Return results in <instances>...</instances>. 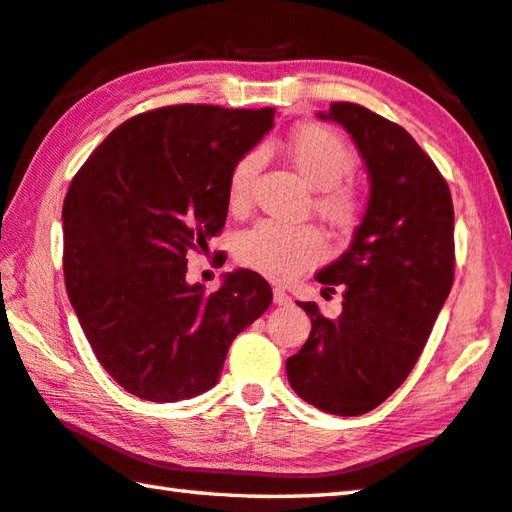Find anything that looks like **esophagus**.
Here are the masks:
<instances>
[{
  "instance_id": "obj_1",
  "label": "esophagus",
  "mask_w": 512,
  "mask_h": 512,
  "mask_svg": "<svg viewBox=\"0 0 512 512\" xmlns=\"http://www.w3.org/2000/svg\"><path fill=\"white\" fill-rule=\"evenodd\" d=\"M274 303H276V306H290L292 299L288 297V292L281 290V288H276L274 290Z\"/></svg>"
}]
</instances>
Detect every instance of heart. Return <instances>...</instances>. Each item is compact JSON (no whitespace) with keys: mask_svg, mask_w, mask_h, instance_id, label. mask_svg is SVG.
Returning <instances> with one entry per match:
<instances>
[{"mask_svg":"<svg viewBox=\"0 0 512 512\" xmlns=\"http://www.w3.org/2000/svg\"><path fill=\"white\" fill-rule=\"evenodd\" d=\"M285 152L310 188H315V211L333 229L351 231L364 213V197L355 186L344 184L357 168V155L337 130L328 125L308 123L292 130L285 141ZM261 168V152L251 150L238 159L229 175V206L245 209L251 182ZM236 258L247 270L272 281H292L326 258V242L308 224L290 227L274 220H263L242 233Z\"/></svg>","mask_w":512,"mask_h":512,"instance_id":"b5f03b06","label":"heart"}]
</instances>
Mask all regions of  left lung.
<instances>
[{
  "mask_svg": "<svg viewBox=\"0 0 512 512\" xmlns=\"http://www.w3.org/2000/svg\"><path fill=\"white\" fill-rule=\"evenodd\" d=\"M317 116L351 134L371 193L351 247L317 274L324 299L342 290V315L299 301L312 330L285 371L310 405L362 416L407 380L452 290L454 206L434 161L398 123L357 103Z\"/></svg>",
  "mask_w": 512,
  "mask_h": 512,
  "instance_id": "1",
  "label": "left lung"
}]
</instances>
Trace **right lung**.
Listing matches in <instances>:
<instances>
[{
  "label": "right lung",
  "instance_id": "1",
  "mask_svg": "<svg viewBox=\"0 0 512 512\" xmlns=\"http://www.w3.org/2000/svg\"><path fill=\"white\" fill-rule=\"evenodd\" d=\"M274 110L168 105L107 134L62 204L65 285L103 369L150 402L218 384L233 339L263 315L261 274H224L220 290L186 283V254L218 236L229 175L274 125Z\"/></svg>",
  "mask_w": 512,
  "mask_h": 512
}]
</instances>
